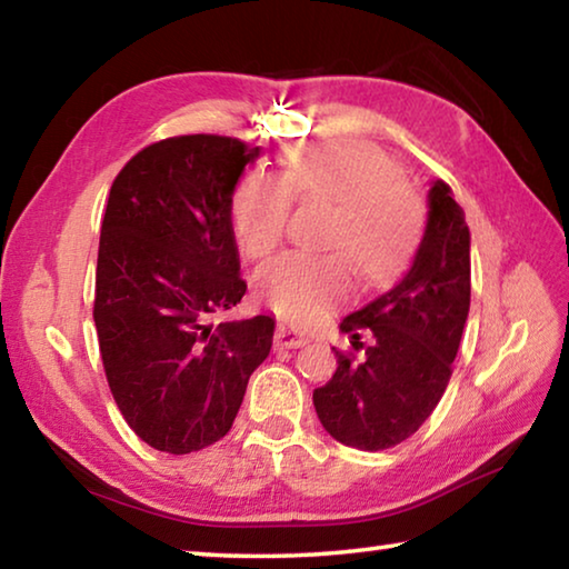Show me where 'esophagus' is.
<instances>
[{
	"label": "esophagus",
	"instance_id": "obj_1",
	"mask_svg": "<svg viewBox=\"0 0 569 569\" xmlns=\"http://www.w3.org/2000/svg\"><path fill=\"white\" fill-rule=\"evenodd\" d=\"M308 336L303 331H298L296 326H288V323H278L276 329V346H281V349H301L306 346Z\"/></svg>",
	"mask_w": 569,
	"mask_h": 569
}]
</instances>
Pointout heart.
<instances>
[{
	"label": "heart",
	"mask_w": 569,
	"mask_h": 569,
	"mask_svg": "<svg viewBox=\"0 0 569 569\" xmlns=\"http://www.w3.org/2000/svg\"><path fill=\"white\" fill-rule=\"evenodd\" d=\"M291 200H329V253L288 250L256 273V291L276 313L313 321L349 293L351 263L363 281L399 271L417 246L423 203L397 162L359 140L313 142L288 152L276 176L250 172L240 182L230 223L240 253L263 258L283 240Z\"/></svg>",
	"instance_id": "heart-1"
}]
</instances>
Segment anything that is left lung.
<instances>
[{"instance_id": "8db88e82", "label": "left lung", "mask_w": 569, "mask_h": 569, "mask_svg": "<svg viewBox=\"0 0 569 569\" xmlns=\"http://www.w3.org/2000/svg\"><path fill=\"white\" fill-rule=\"evenodd\" d=\"M469 228L445 180L429 190V216L413 263L391 291L339 323L353 351L313 391L323 429L346 447L401 445L431 417L451 379L469 313ZM367 341H362V336Z\"/></svg>"}]
</instances>
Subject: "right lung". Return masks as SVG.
Masks as SVG:
<instances>
[{
    "instance_id": "add662e5",
    "label": "right lung",
    "mask_w": 569,
    "mask_h": 569,
    "mask_svg": "<svg viewBox=\"0 0 569 569\" xmlns=\"http://www.w3.org/2000/svg\"><path fill=\"white\" fill-rule=\"evenodd\" d=\"M256 158L238 138L178 134L132 156L110 188L94 329L120 413L166 455L223 439L271 351V316L210 323L248 288L230 206Z\"/></svg>"
}]
</instances>
